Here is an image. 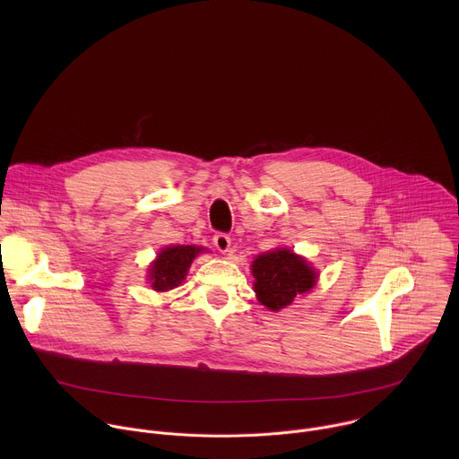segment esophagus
I'll use <instances>...</instances> for the list:
<instances>
[{
  "instance_id": "34e87169",
  "label": "esophagus",
  "mask_w": 459,
  "mask_h": 459,
  "mask_svg": "<svg viewBox=\"0 0 459 459\" xmlns=\"http://www.w3.org/2000/svg\"><path fill=\"white\" fill-rule=\"evenodd\" d=\"M214 247H216L220 252H227L229 247H230V236L225 234V232H216V234H214Z\"/></svg>"
}]
</instances>
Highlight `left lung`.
Here are the masks:
<instances>
[{"instance_id": "8db88e82", "label": "left lung", "mask_w": 459, "mask_h": 459, "mask_svg": "<svg viewBox=\"0 0 459 459\" xmlns=\"http://www.w3.org/2000/svg\"><path fill=\"white\" fill-rule=\"evenodd\" d=\"M252 274L259 303L271 310L290 305L298 294L308 292L317 278L303 257L287 248L257 255L252 261Z\"/></svg>"}]
</instances>
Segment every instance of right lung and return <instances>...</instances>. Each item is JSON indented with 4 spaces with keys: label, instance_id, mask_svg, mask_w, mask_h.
<instances>
[{
    "label": "right lung",
    "instance_id": "obj_1",
    "mask_svg": "<svg viewBox=\"0 0 459 459\" xmlns=\"http://www.w3.org/2000/svg\"><path fill=\"white\" fill-rule=\"evenodd\" d=\"M202 252L200 247L178 245L163 248L158 259L151 265V281L152 289L158 292H167L176 289L186 276V271L195 254Z\"/></svg>",
    "mask_w": 459,
    "mask_h": 459
}]
</instances>
